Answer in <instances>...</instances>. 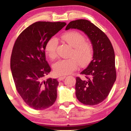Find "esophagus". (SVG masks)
I'll return each mask as SVG.
<instances>
[{
	"label": "esophagus",
	"instance_id": "obj_1",
	"mask_svg": "<svg viewBox=\"0 0 131 131\" xmlns=\"http://www.w3.org/2000/svg\"><path fill=\"white\" fill-rule=\"evenodd\" d=\"M66 78V76H61L58 78V80H64Z\"/></svg>",
	"mask_w": 131,
	"mask_h": 131
}]
</instances>
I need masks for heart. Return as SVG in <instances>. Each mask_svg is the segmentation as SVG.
Segmentation results:
<instances>
[{
  "label": "heart",
  "instance_id": "b5f03b06",
  "mask_svg": "<svg viewBox=\"0 0 131 131\" xmlns=\"http://www.w3.org/2000/svg\"><path fill=\"white\" fill-rule=\"evenodd\" d=\"M61 38L72 46L70 56L69 59H62L53 66V72L59 76L71 74L78 69L79 62L81 66H85L91 61L93 55L91 44L85 40L84 36L77 31H69L64 33ZM58 42L56 38L49 39L45 46V52L50 58L54 59L57 56L56 49Z\"/></svg>",
  "mask_w": 131,
  "mask_h": 131
}]
</instances>
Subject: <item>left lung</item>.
Listing matches in <instances>:
<instances>
[{
  "mask_svg": "<svg viewBox=\"0 0 131 131\" xmlns=\"http://www.w3.org/2000/svg\"><path fill=\"white\" fill-rule=\"evenodd\" d=\"M78 29L88 37L92 45V60L76 78V96L80 103L94 105L103 101L109 94L116 79L115 55L106 35L86 19H77L69 23L66 30Z\"/></svg>",
  "mask_w": 131,
  "mask_h": 131,
  "instance_id": "left-lung-1",
  "label": "left lung"
}]
</instances>
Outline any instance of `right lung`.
I'll list each match as a JSON object with an SVG mask.
<instances>
[{"mask_svg":"<svg viewBox=\"0 0 131 131\" xmlns=\"http://www.w3.org/2000/svg\"><path fill=\"white\" fill-rule=\"evenodd\" d=\"M66 25L64 22L39 21L26 28L16 40L10 58V70L16 89L31 108H49L57 97V79L43 78L51 72L46 61L45 46Z\"/></svg>","mask_w":131,"mask_h":131,"instance_id":"obj_1","label":"right lung"}]
</instances>
